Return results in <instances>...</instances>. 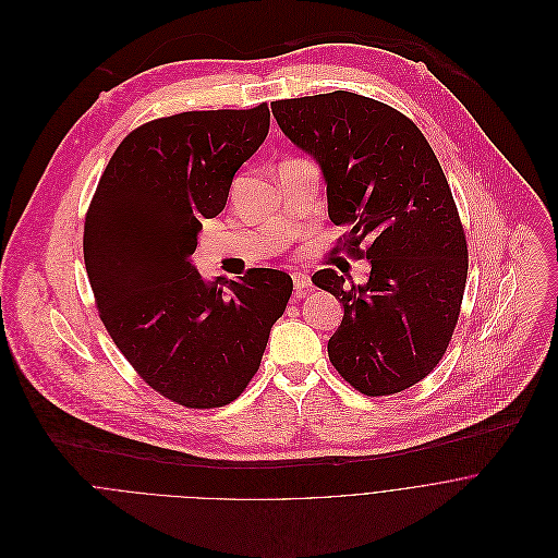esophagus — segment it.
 <instances>
[{"mask_svg": "<svg viewBox=\"0 0 558 558\" xmlns=\"http://www.w3.org/2000/svg\"><path fill=\"white\" fill-rule=\"evenodd\" d=\"M292 283H294L296 296H305V294H310L314 290V286H312V281H310V277L305 272H294L292 275Z\"/></svg>", "mask_w": 558, "mask_h": 558, "instance_id": "34e87169", "label": "esophagus"}]
</instances>
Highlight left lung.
I'll return each mask as SVG.
<instances>
[{
  "mask_svg": "<svg viewBox=\"0 0 558 558\" xmlns=\"http://www.w3.org/2000/svg\"><path fill=\"white\" fill-rule=\"evenodd\" d=\"M270 107L318 165L343 248L372 266L365 283L331 268L312 277L343 303L329 361L365 396L398 393L433 372L460 316L469 251L449 182L422 132L380 100L337 89Z\"/></svg>",
  "mask_w": 558,
  "mask_h": 558,
  "instance_id": "8db88e82",
  "label": "left lung"
}]
</instances>
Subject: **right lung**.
<instances>
[{
    "label": "right lung",
    "instance_id": "obj_1",
    "mask_svg": "<svg viewBox=\"0 0 558 558\" xmlns=\"http://www.w3.org/2000/svg\"><path fill=\"white\" fill-rule=\"evenodd\" d=\"M268 128L266 102L151 121L111 156L85 217V270L109 337L149 387L191 409L246 389L292 294L283 270L206 283L191 259Z\"/></svg>",
    "mask_w": 558,
    "mask_h": 558
}]
</instances>
